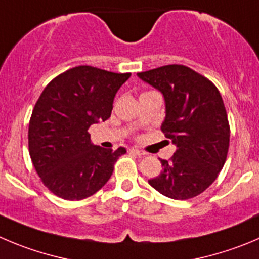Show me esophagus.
<instances>
[{"label":"esophagus","mask_w":259,"mask_h":259,"mask_svg":"<svg viewBox=\"0 0 259 259\" xmlns=\"http://www.w3.org/2000/svg\"><path fill=\"white\" fill-rule=\"evenodd\" d=\"M130 152H132V153H135L137 154V156H139V157H143V156H146V152L144 151H142V149H139V148H132L130 149Z\"/></svg>","instance_id":"1"}]
</instances>
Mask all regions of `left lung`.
<instances>
[{"mask_svg": "<svg viewBox=\"0 0 259 259\" xmlns=\"http://www.w3.org/2000/svg\"><path fill=\"white\" fill-rule=\"evenodd\" d=\"M162 92L166 117L161 130L176 146L162 172L149 185L168 198L185 200L203 193L222 170L230 144L224 101L209 79L184 65H166L138 72Z\"/></svg>", "mask_w": 259, "mask_h": 259, "instance_id": "1", "label": "left lung"}]
</instances>
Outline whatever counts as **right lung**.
<instances>
[{
    "mask_svg": "<svg viewBox=\"0 0 259 259\" xmlns=\"http://www.w3.org/2000/svg\"><path fill=\"white\" fill-rule=\"evenodd\" d=\"M130 72L75 66L57 75L40 93L29 121V154L50 192L66 200H81L108 181L113 165L126 149L91 143V125L111 116L118 88Z\"/></svg>",
    "mask_w": 259,
    "mask_h": 259,
    "instance_id": "right-lung-1",
    "label": "right lung"
}]
</instances>
